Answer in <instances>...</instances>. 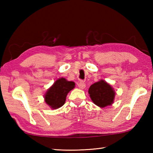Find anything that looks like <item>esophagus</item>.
<instances>
[{
  "label": "esophagus",
  "instance_id": "1",
  "mask_svg": "<svg viewBox=\"0 0 153 153\" xmlns=\"http://www.w3.org/2000/svg\"><path fill=\"white\" fill-rule=\"evenodd\" d=\"M78 87L80 89H84L85 88V87H86V84H85V83L84 82L81 81L78 84Z\"/></svg>",
  "mask_w": 153,
  "mask_h": 153
}]
</instances>
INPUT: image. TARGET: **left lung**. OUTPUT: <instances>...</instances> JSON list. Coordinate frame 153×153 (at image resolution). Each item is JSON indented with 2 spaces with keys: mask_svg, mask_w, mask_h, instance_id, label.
Masks as SVG:
<instances>
[{
  "mask_svg": "<svg viewBox=\"0 0 153 153\" xmlns=\"http://www.w3.org/2000/svg\"><path fill=\"white\" fill-rule=\"evenodd\" d=\"M88 94L92 101L100 108L112 105L115 97L113 88L103 79L92 84L89 88Z\"/></svg>",
  "mask_w": 153,
  "mask_h": 153,
  "instance_id": "8db88e82",
  "label": "left lung"
}]
</instances>
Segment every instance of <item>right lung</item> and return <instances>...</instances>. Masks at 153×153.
Wrapping results in <instances>:
<instances>
[{
	"mask_svg": "<svg viewBox=\"0 0 153 153\" xmlns=\"http://www.w3.org/2000/svg\"><path fill=\"white\" fill-rule=\"evenodd\" d=\"M75 88V82L68 81L64 77L56 80L46 92L45 101L52 109L61 107L66 100L68 93Z\"/></svg>",
	"mask_w": 153,
	"mask_h": 153,
	"instance_id": "1",
	"label": "right lung"
}]
</instances>
